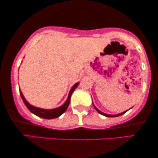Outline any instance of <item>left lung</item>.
Returning a JSON list of instances; mask_svg holds the SVG:
<instances>
[{"instance_id": "left-lung-1", "label": "left lung", "mask_w": 158, "mask_h": 158, "mask_svg": "<svg viewBox=\"0 0 158 158\" xmlns=\"http://www.w3.org/2000/svg\"><path fill=\"white\" fill-rule=\"evenodd\" d=\"M93 106H94V104H93ZM94 107H95V109H96V111H97L98 112L99 114H102V115H104V116H106V117H118V116H120V115H122V114H125V113L126 112V111H127H127H124V112H123V113L118 114H115V115H110V114H104V113L101 112V111H99L98 109L95 106H94Z\"/></svg>"}]
</instances>
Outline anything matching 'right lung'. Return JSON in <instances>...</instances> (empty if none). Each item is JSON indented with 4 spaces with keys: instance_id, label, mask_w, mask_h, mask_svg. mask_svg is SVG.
I'll return each instance as SVG.
<instances>
[{
    "instance_id": "obj_1",
    "label": "right lung",
    "mask_w": 158,
    "mask_h": 158,
    "mask_svg": "<svg viewBox=\"0 0 158 158\" xmlns=\"http://www.w3.org/2000/svg\"><path fill=\"white\" fill-rule=\"evenodd\" d=\"M78 85H79V82L76 83L75 85L72 87V88L71 89L67 101H65L64 104L58 108H56V109H49V110H48V109H40V108L35 107L31 105L30 103H28V102H27V101H26L25 98H24L20 89H19V93H20L21 98H23L24 103H25L27 109H28L32 113L38 116V117H41V118H44V119H54V118H57V117H60V116L63 114L65 111V110H66L67 108L69 107V106L70 101H71L70 99H71V95H72L73 92L74 91V89L77 87Z\"/></svg>"
}]
</instances>
